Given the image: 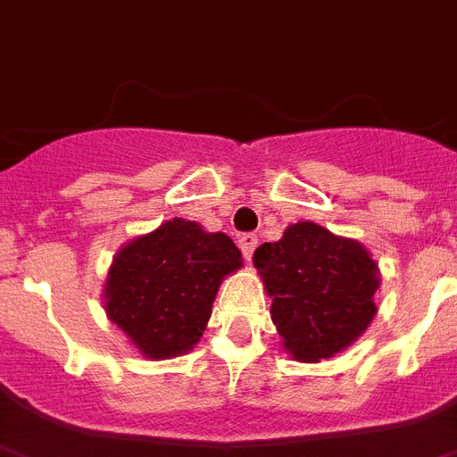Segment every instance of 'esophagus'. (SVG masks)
Masks as SVG:
<instances>
[{"label": "esophagus", "instance_id": "1", "mask_svg": "<svg viewBox=\"0 0 457 457\" xmlns=\"http://www.w3.org/2000/svg\"><path fill=\"white\" fill-rule=\"evenodd\" d=\"M255 246H258V237H255V235L239 237V248H241V253H244V258H246L248 262H251Z\"/></svg>", "mask_w": 457, "mask_h": 457}]
</instances>
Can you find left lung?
Listing matches in <instances>:
<instances>
[{"label":"left lung","instance_id":"left-lung-1","mask_svg":"<svg viewBox=\"0 0 457 457\" xmlns=\"http://www.w3.org/2000/svg\"><path fill=\"white\" fill-rule=\"evenodd\" d=\"M253 264L271 297L283 351L300 362L346 351L378 312L381 274L371 253L312 220L293 222L281 239L255 248Z\"/></svg>","mask_w":457,"mask_h":457}]
</instances>
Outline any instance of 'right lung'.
I'll list each match as a JSON object with an SVG mask.
<instances>
[{"label":"right lung","mask_w":457,"mask_h":457,"mask_svg":"<svg viewBox=\"0 0 457 457\" xmlns=\"http://www.w3.org/2000/svg\"><path fill=\"white\" fill-rule=\"evenodd\" d=\"M241 267V251L225 232L171 218L113 255L104 312L144 358H179L204 335L222 278Z\"/></svg>","instance_id":"add662e5"}]
</instances>
